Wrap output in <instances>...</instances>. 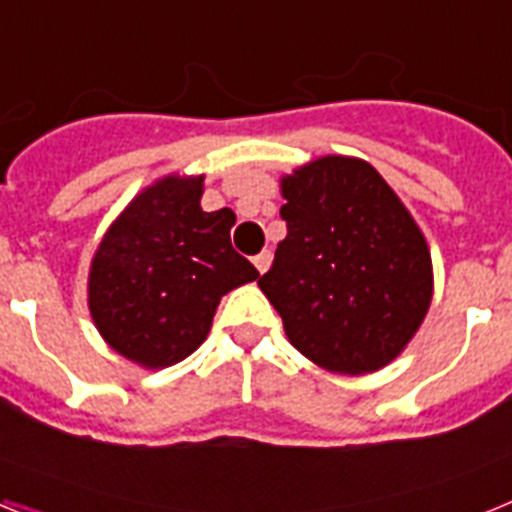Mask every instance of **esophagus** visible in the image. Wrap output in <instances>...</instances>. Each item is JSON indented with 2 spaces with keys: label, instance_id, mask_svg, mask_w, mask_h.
I'll return each mask as SVG.
<instances>
[{
  "label": "esophagus",
  "instance_id": "1",
  "mask_svg": "<svg viewBox=\"0 0 512 512\" xmlns=\"http://www.w3.org/2000/svg\"><path fill=\"white\" fill-rule=\"evenodd\" d=\"M269 264H271V251H261V253H256V256H253V266H256L261 274L269 269Z\"/></svg>",
  "mask_w": 512,
  "mask_h": 512
}]
</instances>
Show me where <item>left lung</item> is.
I'll return each mask as SVG.
<instances>
[{
  "label": "left lung",
  "instance_id": "obj_1",
  "mask_svg": "<svg viewBox=\"0 0 512 512\" xmlns=\"http://www.w3.org/2000/svg\"><path fill=\"white\" fill-rule=\"evenodd\" d=\"M287 238L259 287L289 343L330 372H377L431 305V253L390 184L359 158L325 156L282 182Z\"/></svg>",
  "mask_w": 512,
  "mask_h": 512
}]
</instances>
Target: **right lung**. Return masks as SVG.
I'll return each mask as SVG.
<instances>
[{
  "mask_svg": "<svg viewBox=\"0 0 512 512\" xmlns=\"http://www.w3.org/2000/svg\"><path fill=\"white\" fill-rule=\"evenodd\" d=\"M202 176H169L138 194L99 243L89 310L104 341L143 366L187 359L220 297L259 271L230 243L235 215L200 207Z\"/></svg>",
  "mask_w": 512,
  "mask_h": 512,
  "instance_id": "right-lung-1",
  "label": "right lung"
}]
</instances>
